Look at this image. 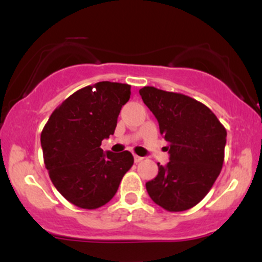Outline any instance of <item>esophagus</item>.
<instances>
[{"label": "esophagus", "instance_id": "obj_1", "mask_svg": "<svg viewBox=\"0 0 262 262\" xmlns=\"http://www.w3.org/2000/svg\"><path fill=\"white\" fill-rule=\"evenodd\" d=\"M134 161L137 162H140V161H143V158H141V156H138V155H134Z\"/></svg>", "mask_w": 262, "mask_h": 262}]
</instances>
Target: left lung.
Listing matches in <instances>:
<instances>
[{
  "label": "left lung",
  "instance_id": "1",
  "mask_svg": "<svg viewBox=\"0 0 262 262\" xmlns=\"http://www.w3.org/2000/svg\"><path fill=\"white\" fill-rule=\"evenodd\" d=\"M139 93L158 119L170 154L166 166L158 164V176L145 183L146 191L169 212L187 210L206 197L221 173L227 130L194 98L152 86L143 87Z\"/></svg>",
  "mask_w": 262,
  "mask_h": 262
}]
</instances>
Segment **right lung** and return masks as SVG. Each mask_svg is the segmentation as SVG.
I'll return each mask as SVG.
<instances>
[{
    "instance_id": "obj_1",
    "label": "right lung",
    "mask_w": 262,
    "mask_h": 262,
    "mask_svg": "<svg viewBox=\"0 0 262 262\" xmlns=\"http://www.w3.org/2000/svg\"><path fill=\"white\" fill-rule=\"evenodd\" d=\"M130 85L102 81L74 92L54 110L40 134L45 167L53 185L70 203L96 209L112 200L134 158L102 150L114 133Z\"/></svg>"
}]
</instances>
